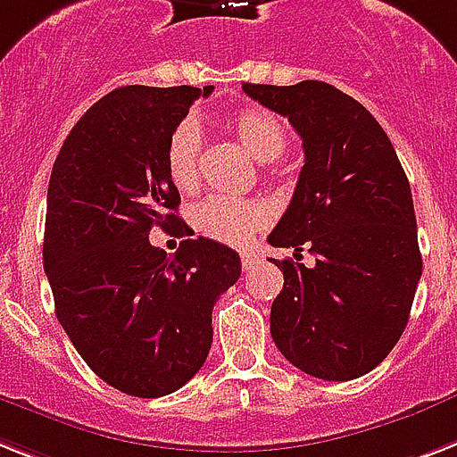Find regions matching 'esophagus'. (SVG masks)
<instances>
[{
    "label": "esophagus",
    "mask_w": 457,
    "mask_h": 457,
    "mask_svg": "<svg viewBox=\"0 0 457 457\" xmlns=\"http://www.w3.org/2000/svg\"><path fill=\"white\" fill-rule=\"evenodd\" d=\"M258 262H261V258H258V253H253V251H244V253H241V267H244L246 272L248 270H253Z\"/></svg>",
    "instance_id": "obj_1"
}]
</instances>
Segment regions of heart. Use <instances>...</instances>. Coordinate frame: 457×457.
<instances>
[{
  "label": "heart",
  "instance_id": "heart-1",
  "mask_svg": "<svg viewBox=\"0 0 457 457\" xmlns=\"http://www.w3.org/2000/svg\"><path fill=\"white\" fill-rule=\"evenodd\" d=\"M229 129L241 147L262 164L277 162L288 147V131L281 120L262 107H244L232 117ZM204 133L196 120L185 117L173 126L166 140V170L178 190L192 192L202 178ZM192 228L199 235L222 244H246L267 222L262 204L251 199L206 196L190 213Z\"/></svg>",
  "mask_w": 457,
  "mask_h": 457
}]
</instances>
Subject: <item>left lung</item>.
<instances>
[{
  "mask_svg": "<svg viewBox=\"0 0 457 457\" xmlns=\"http://www.w3.org/2000/svg\"><path fill=\"white\" fill-rule=\"evenodd\" d=\"M241 88L288 117L305 150L267 241L295 248V261L305 246L314 265L272 261L284 272L270 314L274 345L307 376L361 378L402 337L422 274L409 178L376 117L331 84Z\"/></svg>",
  "mask_w": 457,
  "mask_h": 457,
  "instance_id": "left-lung-1",
  "label": "left lung"
}]
</instances>
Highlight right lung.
Segmentation results:
<instances>
[{
  "label": "right lung",
  "instance_id": "right-lung-1",
  "mask_svg": "<svg viewBox=\"0 0 457 457\" xmlns=\"http://www.w3.org/2000/svg\"><path fill=\"white\" fill-rule=\"evenodd\" d=\"M213 87H121L84 112L55 157L44 270L55 317L100 380L154 399L183 387L213 343L211 314L241 274L239 253L183 239L176 255L150 229H185L166 140ZM195 235V232H192Z\"/></svg>",
  "mask_w": 457,
  "mask_h": 457
}]
</instances>
